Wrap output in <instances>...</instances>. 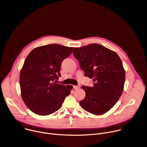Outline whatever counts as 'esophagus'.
<instances>
[{"instance_id":"1","label":"esophagus","mask_w":147,"mask_h":147,"mask_svg":"<svg viewBox=\"0 0 147 147\" xmlns=\"http://www.w3.org/2000/svg\"><path fill=\"white\" fill-rule=\"evenodd\" d=\"M73 88H74V89H75V90H78V89L80 88V87L78 86H73Z\"/></svg>"}]
</instances>
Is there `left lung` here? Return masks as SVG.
Here are the masks:
<instances>
[{
  "instance_id": "obj_1",
  "label": "left lung",
  "mask_w": 147,
  "mask_h": 147,
  "mask_svg": "<svg viewBox=\"0 0 147 147\" xmlns=\"http://www.w3.org/2000/svg\"><path fill=\"white\" fill-rule=\"evenodd\" d=\"M86 77L93 80V87L82 86L84 99L81 108L92 114L100 115L114 107L124 89L125 70L122 61L114 51L97 44L73 50Z\"/></svg>"
}]
</instances>
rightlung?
Here are the masks:
<instances>
[{
	"mask_svg": "<svg viewBox=\"0 0 147 147\" xmlns=\"http://www.w3.org/2000/svg\"><path fill=\"white\" fill-rule=\"evenodd\" d=\"M73 49L49 44L35 48L26 57L20 74L21 95L34 113L46 116L55 112L70 94L71 86L54 81L60 76L61 62L70 55Z\"/></svg>",
	"mask_w": 147,
	"mask_h": 147,
	"instance_id": "right-lung-1",
	"label": "right lung"
}]
</instances>
